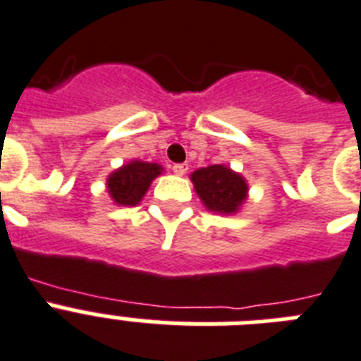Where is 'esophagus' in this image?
Listing matches in <instances>:
<instances>
[{
    "instance_id": "34e87169",
    "label": "esophagus",
    "mask_w": 361,
    "mask_h": 361,
    "mask_svg": "<svg viewBox=\"0 0 361 361\" xmlns=\"http://www.w3.org/2000/svg\"><path fill=\"white\" fill-rule=\"evenodd\" d=\"M187 171H189V165H187V163H178V165L172 166V172H174L176 176L187 174Z\"/></svg>"
}]
</instances>
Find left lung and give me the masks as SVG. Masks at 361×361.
<instances>
[{
	"instance_id": "8db88e82",
	"label": "left lung",
	"mask_w": 361,
	"mask_h": 361,
	"mask_svg": "<svg viewBox=\"0 0 361 361\" xmlns=\"http://www.w3.org/2000/svg\"><path fill=\"white\" fill-rule=\"evenodd\" d=\"M190 181L204 206L213 213L233 215L247 200V180L226 165L198 169L190 174Z\"/></svg>"
}]
</instances>
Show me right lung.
<instances>
[{
	"label": "right lung",
	"mask_w": 361,
	"mask_h": 361,
	"mask_svg": "<svg viewBox=\"0 0 361 361\" xmlns=\"http://www.w3.org/2000/svg\"><path fill=\"white\" fill-rule=\"evenodd\" d=\"M163 172V166L146 161H130L118 171L111 172L107 178V190L114 204L118 206H137L152 181Z\"/></svg>",
	"instance_id": "right-lung-1"
}]
</instances>
